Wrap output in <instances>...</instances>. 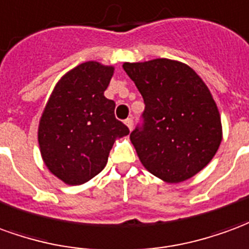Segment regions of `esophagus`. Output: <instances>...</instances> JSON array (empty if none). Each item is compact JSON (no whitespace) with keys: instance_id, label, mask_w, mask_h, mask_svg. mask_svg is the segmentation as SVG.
<instances>
[{"instance_id":"1","label":"esophagus","mask_w":249,"mask_h":249,"mask_svg":"<svg viewBox=\"0 0 249 249\" xmlns=\"http://www.w3.org/2000/svg\"><path fill=\"white\" fill-rule=\"evenodd\" d=\"M124 123H126V126H127V127L130 128V130H131V128H133V126H134V121H133V119H131V118H127V119H126V121H124Z\"/></svg>"}]
</instances>
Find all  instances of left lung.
Returning <instances> with one entry per match:
<instances>
[{
  "instance_id": "left-lung-1",
  "label": "left lung",
  "mask_w": 249,
  "mask_h": 249,
  "mask_svg": "<svg viewBox=\"0 0 249 249\" xmlns=\"http://www.w3.org/2000/svg\"><path fill=\"white\" fill-rule=\"evenodd\" d=\"M144 102L130 134L143 166L166 182H182L211 162L221 143L212 95L190 67L169 59L124 63Z\"/></svg>"
}]
</instances>
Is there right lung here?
Masks as SVG:
<instances>
[{
	"instance_id": "1",
	"label": "right lung",
	"mask_w": 249,
	"mask_h": 249,
	"mask_svg": "<svg viewBox=\"0 0 249 249\" xmlns=\"http://www.w3.org/2000/svg\"><path fill=\"white\" fill-rule=\"evenodd\" d=\"M112 67L87 61L56 84L38 126L41 156L51 172L68 185L89 181L105 169L115 138L130 133L114 114L105 91Z\"/></svg>"
}]
</instances>
